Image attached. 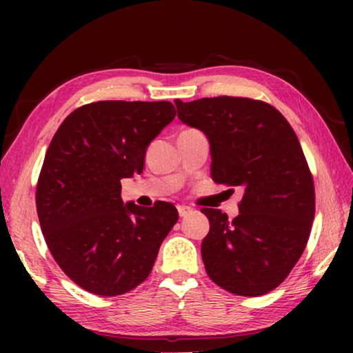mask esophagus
<instances>
[{"mask_svg":"<svg viewBox=\"0 0 353 353\" xmlns=\"http://www.w3.org/2000/svg\"><path fill=\"white\" fill-rule=\"evenodd\" d=\"M177 212H179V216L183 218V216H187V214H190L191 212H193V208L188 207V205H179L177 207Z\"/></svg>","mask_w":353,"mask_h":353,"instance_id":"34e87169","label":"esophagus"}]
</instances>
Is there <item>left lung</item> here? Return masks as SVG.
Instances as JSON below:
<instances>
[{"instance_id": "left-lung-1", "label": "left lung", "mask_w": 353, "mask_h": 353, "mask_svg": "<svg viewBox=\"0 0 353 353\" xmlns=\"http://www.w3.org/2000/svg\"><path fill=\"white\" fill-rule=\"evenodd\" d=\"M174 103L179 119L210 143L213 181L243 191L232 221L216 208L201 210L210 221L201 246L208 277L236 296L266 294L301 259L314 218L313 177L297 135L263 101Z\"/></svg>"}]
</instances>
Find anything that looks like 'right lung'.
Segmentation results:
<instances>
[{"mask_svg": "<svg viewBox=\"0 0 353 353\" xmlns=\"http://www.w3.org/2000/svg\"><path fill=\"white\" fill-rule=\"evenodd\" d=\"M168 101H98L71 112L52 137L35 202L45 241L82 290L119 296L145 282L177 223L170 202L121 199V179L143 171L155 137L174 119Z\"/></svg>", "mask_w": 353, "mask_h": 353, "instance_id": "right-lung-1", "label": "right lung"}]
</instances>
